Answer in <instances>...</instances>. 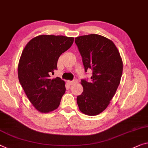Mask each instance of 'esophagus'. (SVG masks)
I'll return each mask as SVG.
<instances>
[{"instance_id":"obj_1","label":"esophagus","mask_w":148,"mask_h":148,"mask_svg":"<svg viewBox=\"0 0 148 148\" xmlns=\"http://www.w3.org/2000/svg\"><path fill=\"white\" fill-rule=\"evenodd\" d=\"M77 82V79H74L73 81H67V83L69 84V85H73V84H74V83H76Z\"/></svg>"}]
</instances>
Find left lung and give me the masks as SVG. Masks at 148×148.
I'll list each match as a JSON object with an SVG mask.
<instances>
[{"mask_svg": "<svg viewBox=\"0 0 148 148\" xmlns=\"http://www.w3.org/2000/svg\"><path fill=\"white\" fill-rule=\"evenodd\" d=\"M85 71L92 69L91 81L81 80L83 91L77 96L81 112L95 116L110 104L120 83L123 63L112 41L103 36L89 34L75 38Z\"/></svg>", "mask_w": 148, "mask_h": 148, "instance_id": "8db88e82", "label": "left lung"}]
</instances>
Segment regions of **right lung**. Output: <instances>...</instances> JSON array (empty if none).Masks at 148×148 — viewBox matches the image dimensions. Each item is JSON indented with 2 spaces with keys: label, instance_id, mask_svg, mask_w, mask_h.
<instances>
[{
  "label": "right lung",
  "instance_id": "obj_1",
  "mask_svg": "<svg viewBox=\"0 0 148 148\" xmlns=\"http://www.w3.org/2000/svg\"><path fill=\"white\" fill-rule=\"evenodd\" d=\"M74 38L63 36L40 35L26 44L20 56L18 75L20 85L34 108L42 113L58 108L65 92V83L51 79L58 69L60 56L70 48Z\"/></svg>",
  "mask_w": 148,
  "mask_h": 148
}]
</instances>
